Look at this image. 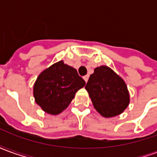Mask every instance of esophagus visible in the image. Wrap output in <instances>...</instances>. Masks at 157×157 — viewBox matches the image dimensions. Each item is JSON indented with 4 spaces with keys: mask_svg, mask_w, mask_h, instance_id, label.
I'll use <instances>...</instances> for the list:
<instances>
[{
    "mask_svg": "<svg viewBox=\"0 0 157 157\" xmlns=\"http://www.w3.org/2000/svg\"><path fill=\"white\" fill-rule=\"evenodd\" d=\"M88 78H89L88 75H85V76H83V79H84V81H85L86 82H87V81H88Z\"/></svg>",
    "mask_w": 157,
    "mask_h": 157,
    "instance_id": "1",
    "label": "esophagus"
}]
</instances>
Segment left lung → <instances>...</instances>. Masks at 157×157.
<instances>
[{
  "label": "left lung",
  "instance_id": "obj_1",
  "mask_svg": "<svg viewBox=\"0 0 157 157\" xmlns=\"http://www.w3.org/2000/svg\"><path fill=\"white\" fill-rule=\"evenodd\" d=\"M85 88L96 110L105 118L120 114L129 103L124 81L105 65L95 68Z\"/></svg>",
  "mask_w": 157,
  "mask_h": 157
}]
</instances>
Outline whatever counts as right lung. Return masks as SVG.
Returning a JSON list of instances; mask_svg holds the SVG:
<instances>
[{"label":"right lung","instance_id":"add662e5","mask_svg":"<svg viewBox=\"0 0 157 157\" xmlns=\"http://www.w3.org/2000/svg\"><path fill=\"white\" fill-rule=\"evenodd\" d=\"M85 84L75 68L60 60L39 74L33 86V96L45 113L57 115L68 107L75 92Z\"/></svg>","mask_w":157,"mask_h":157}]
</instances>
